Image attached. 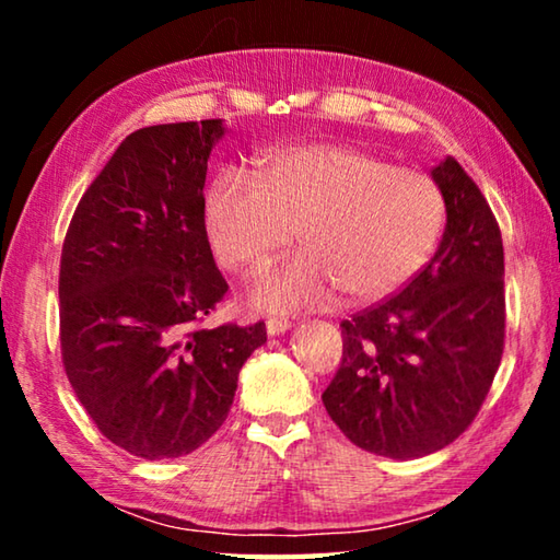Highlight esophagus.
I'll return each instance as SVG.
<instances>
[{
	"label": "esophagus",
	"mask_w": 560,
	"mask_h": 560,
	"mask_svg": "<svg viewBox=\"0 0 560 560\" xmlns=\"http://www.w3.org/2000/svg\"><path fill=\"white\" fill-rule=\"evenodd\" d=\"M291 328V320L289 318H267V334L269 336H279V334H287V330Z\"/></svg>",
	"instance_id": "34e87169"
}]
</instances>
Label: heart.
<instances>
[{"instance_id":"1","label":"heart","mask_w":560,"mask_h":560,"mask_svg":"<svg viewBox=\"0 0 560 560\" xmlns=\"http://www.w3.org/2000/svg\"><path fill=\"white\" fill-rule=\"evenodd\" d=\"M444 195L428 173L371 150L311 143L226 170L205 197V230L222 267L257 277L296 240L306 252L269 273L254 301L269 311L350 306L400 291L438 246Z\"/></svg>"}]
</instances>
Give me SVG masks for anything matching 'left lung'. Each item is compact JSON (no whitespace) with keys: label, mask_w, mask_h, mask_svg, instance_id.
Wrapping results in <instances>:
<instances>
[{"label":"left lung","mask_w":560,"mask_h":560,"mask_svg":"<svg viewBox=\"0 0 560 560\" xmlns=\"http://www.w3.org/2000/svg\"><path fill=\"white\" fill-rule=\"evenodd\" d=\"M442 242L395 296L340 324L343 360L324 405L360 450L415 459L469 428L504 353V244L477 183L454 158L432 170Z\"/></svg>","instance_id":"1"}]
</instances>
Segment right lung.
Listing matches in <instances>:
<instances>
[{
  "instance_id": "right-lung-1",
  "label": "right lung",
  "mask_w": 560,
  "mask_h": 560,
  "mask_svg": "<svg viewBox=\"0 0 560 560\" xmlns=\"http://www.w3.org/2000/svg\"><path fill=\"white\" fill-rule=\"evenodd\" d=\"M222 120L140 128L83 192L61 249V358L75 397L136 457L173 459L222 428L267 328H202L226 293L205 230Z\"/></svg>"
}]
</instances>
